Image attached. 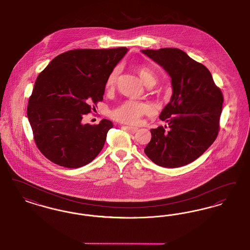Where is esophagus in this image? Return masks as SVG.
<instances>
[{"label":"esophagus","mask_w":250,"mask_h":250,"mask_svg":"<svg viewBox=\"0 0 250 250\" xmlns=\"http://www.w3.org/2000/svg\"><path fill=\"white\" fill-rule=\"evenodd\" d=\"M125 129L127 131V132H129V133L134 134V133H136V132L138 131V127H133V126H125Z\"/></svg>","instance_id":"obj_1"}]
</instances>
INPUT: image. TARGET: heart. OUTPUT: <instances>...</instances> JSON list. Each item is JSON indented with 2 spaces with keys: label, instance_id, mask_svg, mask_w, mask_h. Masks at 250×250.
Returning <instances> with one entry per match:
<instances>
[{
  "label": "heart",
  "instance_id": "heart-1",
  "mask_svg": "<svg viewBox=\"0 0 250 250\" xmlns=\"http://www.w3.org/2000/svg\"><path fill=\"white\" fill-rule=\"evenodd\" d=\"M135 71L140 76L143 83L145 85L155 83L156 74L153 68L145 63H141L135 66ZM119 75V68L115 67L107 76L106 87L107 89L113 88L116 84V81ZM150 110V107L144 103L135 100H126L119 107L113 109L110 116L116 121L125 124H136L141 119L143 114Z\"/></svg>",
  "mask_w": 250,
  "mask_h": 250
}]
</instances>
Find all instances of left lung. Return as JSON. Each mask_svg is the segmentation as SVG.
I'll list each match as a JSON object with an SVG mask.
<instances>
[{
	"instance_id": "obj_1",
	"label": "left lung",
	"mask_w": 250,
	"mask_h": 250,
	"mask_svg": "<svg viewBox=\"0 0 250 250\" xmlns=\"http://www.w3.org/2000/svg\"><path fill=\"white\" fill-rule=\"evenodd\" d=\"M142 52L170 76L172 95L159 118L167 126L151 129L144 153L155 164L178 167L196 160L213 144L219 131L223 95L206 66L174 48Z\"/></svg>"
}]
</instances>
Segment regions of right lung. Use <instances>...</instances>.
Segmentation results:
<instances>
[{"label":"right lung","instance_id":"obj_1","mask_svg":"<svg viewBox=\"0 0 250 250\" xmlns=\"http://www.w3.org/2000/svg\"><path fill=\"white\" fill-rule=\"evenodd\" d=\"M127 48L72 49L41 72L29 98L27 115L37 148L59 166L76 168L92 162L103 149L113 124L82 123L103 100L107 76Z\"/></svg>","mask_w":250,"mask_h":250}]
</instances>
